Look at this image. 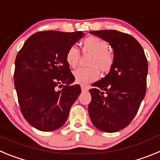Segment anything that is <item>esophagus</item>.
Returning <instances> with one entry per match:
<instances>
[{
	"label": "esophagus",
	"instance_id": "1",
	"mask_svg": "<svg viewBox=\"0 0 160 160\" xmlns=\"http://www.w3.org/2000/svg\"><path fill=\"white\" fill-rule=\"evenodd\" d=\"M81 89L82 92H87V91L89 90V89H90V87H88V86H85V85H82Z\"/></svg>",
	"mask_w": 160,
	"mask_h": 160
}]
</instances>
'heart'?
Returning <instances> with one entry per match:
<instances>
[{
	"mask_svg": "<svg viewBox=\"0 0 160 160\" xmlns=\"http://www.w3.org/2000/svg\"><path fill=\"white\" fill-rule=\"evenodd\" d=\"M82 51L84 54H90L87 62V68H80L73 72L76 82L87 84L96 81L101 72L102 74L108 73L114 62V54L108 49V43L102 38L90 36L85 38L81 43ZM80 58V51L76 46H72L67 49L66 62L70 67H77Z\"/></svg>",
	"mask_w": 160,
	"mask_h": 160,
	"instance_id": "b5f03b06",
	"label": "heart"
}]
</instances>
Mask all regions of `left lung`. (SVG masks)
Wrapping results in <instances>:
<instances>
[{
	"label": "left lung",
	"instance_id": "8db88e82",
	"mask_svg": "<svg viewBox=\"0 0 160 160\" xmlns=\"http://www.w3.org/2000/svg\"><path fill=\"white\" fill-rule=\"evenodd\" d=\"M109 42L114 62L107 76L92 85L89 115L93 125L103 132L125 128L135 118L146 94L148 60L138 41L117 30L90 31Z\"/></svg>",
	"mask_w": 160,
	"mask_h": 160
}]
</instances>
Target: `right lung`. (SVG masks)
I'll return each instance as SVG.
<instances>
[{"instance_id": "obj_1", "label": "right lung", "mask_w": 160, "mask_h": 160, "mask_svg": "<svg viewBox=\"0 0 160 160\" xmlns=\"http://www.w3.org/2000/svg\"><path fill=\"white\" fill-rule=\"evenodd\" d=\"M84 36L82 31L38 32L28 38L15 60L14 86L24 118L36 129L62 127L81 94L66 62L67 49ZM63 86L58 91V87Z\"/></svg>"}]
</instances>
